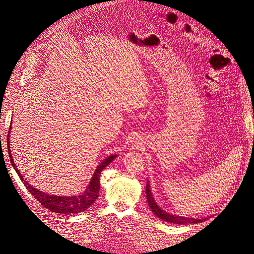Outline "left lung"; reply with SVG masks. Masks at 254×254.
I'll use <instances>...</instances> for the list:
<instances>
[{
    "mask_svg": "<svg viewBox=\"0 0 254 254\" xmlns=\"http://www.w3.org/2000/svg\"><path fill=\"white\" fill-rule=\"evenodd\" d=\"M146 199H147L148 205L151 209V211L155 213L156 216H158L160 219H162L166 222H171V224H175V225L200 224V222L207 219V217H205V218H194V217L179 216V215L168 213L165 210H163L162 207H160V205H158V203L155 200V198H153V195L151 193L149 180L147 181V184H146Z\"/></svg>",
    "mask_w": 254,
    "mask_h": 254,
    "instance_id": "8db88e82",
    "label": "left lung"
}]
</instances>
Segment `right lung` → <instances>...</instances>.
Listing matches in <instances>:
<instances>
[{
	"mask_svg": "<svg viewBox=\"0 0 254 254\" xmlns=\"http://www.w3.org/2000/svg\"><path fill=\"white\" fill-rule=\"evenodd\" d=\"M12 123V122H10ZM11 125L9 127L8 136H7V146H8V155L11 165L16 170L18 176L20 177L21 181L24 183L25 188L30 191L38 201H39L43 206L47 207L50 211H53L59 214H75L80 213L88 210L89 207L93 204L98 197V191L101 189V184H99V177L101 173L103 172L106 166H108L112 161L118 157V155H110L104 159L101 163L96 167L95 172L92 175L90 182L87 186L86 190L77 195H71V196H64V195H50L48 193L36 189L32 184H29L26 179L23 178L21 172L17 168L16 163H14L13 158L11 156L10 150V131H11Z\"/></svg>",
	"mask_w": 254,
	"mask_h": 254,
	"instance_id": "1",
	"label": "right lung"
}]
</instances>
